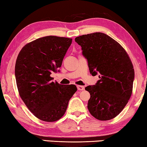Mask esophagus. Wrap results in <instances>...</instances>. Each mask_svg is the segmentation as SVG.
<instances>
[{
	"instance_id": "34e87169",
	"label": "esophagus",
	"mask_w": 147,
	"mask_h": 147,
	"mask_svg": "<svg viewBox=\"0 0 147 147\" xmlns=\"http://www.w3.org/2000/svg\"><path fill=\"white\" fill-rule=\"evenodd\" d=\"M78 87V90H80V91H81V90H84V86H77Z\"/></svg>"
}]
</instances>
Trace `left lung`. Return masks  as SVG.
<instances>
[{"label":"left lung","mask_w":147,"mask_h":147,"mask_svg":"<svg viewBox=\"0 0 147 147\" xmlns=\"http://www.w3.org/2000/svg\"><path fill=\"white\" fill-rule=\"evenodd\" d=\"M92 76L99 74L95 85L85 89L90 94L88 108L100 120L118 115L131 96L134 70L124 48L106 34L94 33L76 37Z\"/></svg>","instance_id":"1"}]
</instances>
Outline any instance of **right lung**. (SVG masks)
<instances>
[{"mask_svg":"<svg viewBox=\"0 0 147 147\" xmlns=\"http://www.w3.org/2000/svg\"><path fill=\"white\" fill-rule=\"evenodd\" d=\"M71 42L70 38L47 36L27 43L18 55L15 71L18 91L28 109L43 121L60 119L77 91L75 85L54 83L50 76L61 66Z\"/></svg>","mask_w":147,"mask_h":147,"instance_id":"1","label":"right lung"}]
</instances>
